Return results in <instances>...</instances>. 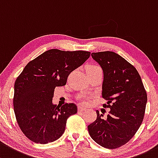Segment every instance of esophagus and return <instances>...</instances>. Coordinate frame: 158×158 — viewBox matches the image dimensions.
Here are the masks:
<instances>
[{
  "label": "esophagus",
  "instance_id": "1",
  "mask_svg": "<svg viewBox=\"0 0 158 158\" xmlns=\"http://www.w3.org/2000/svg\"><path fill=\"white\" fill-rule=\"evenodd\" d=\"M84 110H85V108L81 107V106H78V112H82Z\"/></svg>",
  "mask_w": 158,
  "mask_h": 158
}]
</instances>
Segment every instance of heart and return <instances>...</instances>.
Listing matches in <instances>:
<instances>
[{"label":"heart","instance_id":"heart-1","mask_svg":"<svg viewBox=\"0 0 158 158\" xmlns=\"http://www.w3.org/2000/svg\"><path fill=\"white\" fill-rule=\"evenodd\" d=\"M101 69V68L99 67L98 66H96V65H89L87 67V69H86V71H87V73H89V72H91V71L95 70V69ZM79 100L81 101V102H82V104H87L88 101H89V98H88L86 95H85V94H82V95H81L80 97H79Z\"/></svg>","mask_w":158,"mask_h":158}]
</instances>
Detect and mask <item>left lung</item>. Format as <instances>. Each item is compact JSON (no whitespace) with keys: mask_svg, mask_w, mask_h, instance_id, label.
Instances as JSON below:
<instances>
[{"mask_svg":"<svg viewBox=\"0 0 158 158\" xmlns=\"http://www.w3.org/2000/svg\"><path fill=\"white\" fill-rule=\"evenodd\" d=\"M104 73L102 97L110 108L106 118L97 110V119L88 126L89 135L102 147L114 149L127 143L137 132L147 103V93L137 69L113 51L92 53Z\"/></svg>","mask_w":158,"mask_h":158,"instance_id":"obj_1","label":"left lung"}]
</instances>
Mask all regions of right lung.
<instances>
[{
	"label": "right lung",
	"mask_w": 158,
	"mask_h": 158,
	"mask_svg": "<svg viewBox=\"0 0 158 158\" xmlns=\"http://www.w3.org/2000/svg\"><path fill=\"white\" fill-rule=\"evenodd\" d=\"M90 54L51 49L25 66L15 82L13 108L18 125L29 140L47 144L64 134L66 120L77 113V106L53 104L54 89L65 85L69 73Z\"/></svg>",
	"instance_id": "right-lung-1"
}]
</instances>
